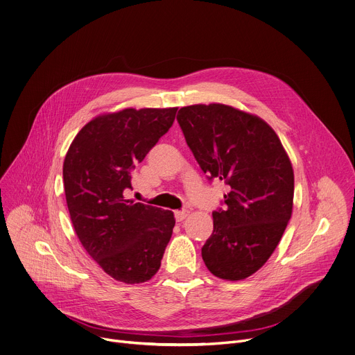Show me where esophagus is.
I'll list each match as a JSON object with an SVG mask.
<instances>
[{"mask_svg": "<svg viewBox=\"0 0 355 355\" xmlns=\"http://www.w3.org/2000/svg\"><path fill=\"white\" fill-rule=\"evenodd\" d=\"M188 214H190V211H188V209L175 211V220H177V223H181V221H184V220L188 217Z\"/></svg>", "mask_w": 355, "mask_h": 355, "instance_id": "obj_1", "label": "esophagus"}]
</instances>
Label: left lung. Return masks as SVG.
Instances as JSON below:
<instances>
[{
	"instance_id": "obj_1",
	"label": "left lung",
	"mask_w": 355,
	"mask_h": 355,
	"mask_svg": "<svg viewBox=\"0 0 355 355\" xmlns=\"http://www.w3.org/2000/svg\"><path fill=\"white\" fill-rule=\"evenodd\" d=\"M177 120L208 180L230 185L227 207L212 212L204 263L218 278L244 279L268 261L291 218V161L275 131L250 112L197 104L182 107Z\"/></svg>"
}]
</instances>
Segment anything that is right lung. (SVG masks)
<instances>
[{
	"label": "right lung",
	"instance_id": "obj_1",
	"mask_svg": "<svg viewBox=\"0 0 355 355\" xmlns=\"http://www.w3.org/2000/svg\"><path fill=\"white\" fill-rule=\"evenodd\" d=\"M175 114L174 107L98 115L80 130L64 159V193L77 237L104 272L125 284L157 274L175 225L171 211L124 197L132 170Z\"/></svg>",
	"mask_w": 355,
	"mask_h": 355
}]
</instances>
